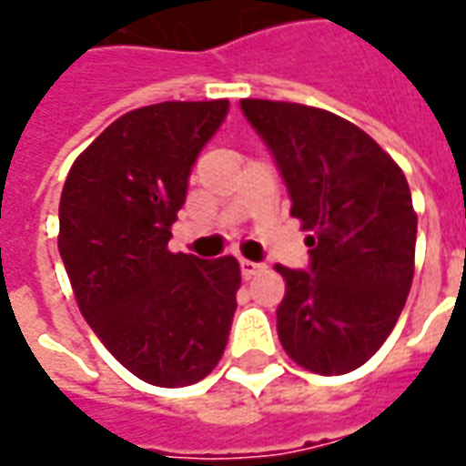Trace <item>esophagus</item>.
<instances>
[{"mask_svg":"<svg viewBox=\"0 0 466 466\" xmlns=\"http://www.w3.org/2000/svg\"><path fill=\"white\" fill-rule=\"evenodd\" d=\"M264 264H256V261H248V258H240V274H243V279H251V276H256L258 271H264Z\"/></svg>","mask_w":466,"mask_h":466,"instance_id":"34e87169","label":"esophagus"}]
</instances>
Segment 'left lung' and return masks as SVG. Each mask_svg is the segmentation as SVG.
Returning a JSON list of instances; mask_svg holds the SVG:
<instances>
[{
	"label": "left lung",
	"instance_id": "left-lung-1",
	"mask_svg": "<svg viewBox=\"0 0 466 466\" xmlns=\"http://www.w3.org/2000/svg\"><path fill=\"white\" fill-rule=\"evenodd\" d=\"M274 157L307 238L309 266H276L287 294L276 329L301 368L342 375L370 360L413 281L416 213L400 167L368 134L322 108L240 101Z\"/></svg>",
	"mask_w": 466,
	"mask_h": 466
}]
</instances>
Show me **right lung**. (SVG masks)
Segmentation results:
<instances>
[{
    "label": "right lung",
    "instance_id": "obj_1",
    "mask_svg": "<svg viewBox=\"0 0 466 466\" xmlns=\"http://www.w3.org/2000/svg\"><path fill=\"white\" fill-rule=\"evenodd\" d=\"M220 101H165L116 118L70 167L60 258L86 322L144 383L179 388L228 345L240 268L169 253L192 167L228 116Z\"/></svg>",
    "mask_w": 466,
    "mask_h": 466
}]
</instances>
